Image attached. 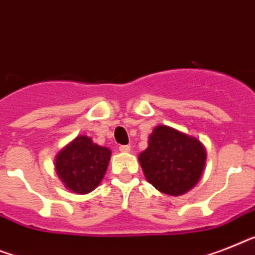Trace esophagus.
Instances as JSON below:
<instances>
[{"label":"esophagus","instance_id":"esophagus-1","mask_svg":"<svg viewBox=\"0 0 255 255\" xmlns=\"http://www.w3.org/2000/svg\"><path fill=\"white\" fill-rule=\"evenodd\" d=\"M119 150L121 152H130V146H120Z\"/></svg>","mask_w":255,"mask_h":255}]
</instances>
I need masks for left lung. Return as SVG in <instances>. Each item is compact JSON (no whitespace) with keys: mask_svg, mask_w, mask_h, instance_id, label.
<instances>
[{"mask_svg":"<svg viewBox=\"0 0 255 255\" xmlns=\"http://www.w3.org/2000/svg\"><path fill=\"white\" fill-rule=\"evenodd\" d=\"M205 146L197 138L165 125L156 126L138 160L144 177L164 194L182 195L194 188L206 165Z\"/></svg>","mask_w":255,"mask_h":255,"instance_id":"obj_1","label":"left lung"}]
</instances>
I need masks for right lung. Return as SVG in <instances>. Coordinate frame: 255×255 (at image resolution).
<instances>
[{
	"instance_id": "1",
	"label": "right lung",
	"mask_w": 255,
	"mask_h": 255,
	"mask_svg": "<svg viewBox=\"0 0 255 255\" xmlns=\"http://www.w3.org/2000/svg\"><path fill=\"white\" fill-rule=\"evenodd\" d=\"M111 150L79 135L56 156V172L65 188L77 194H87L99 186L104 177Z\"/></svg>"
}]
</instances>
